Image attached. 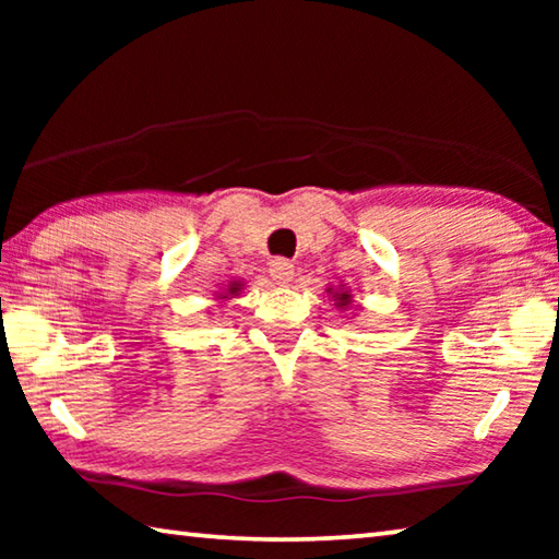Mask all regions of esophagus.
I'll return each instance as SVG.
<instances>
[{
	"mask_svg": "<svg viewBox=\"0 0 559 559\" xmlns=\"http://www.w3.org/2000/svg\"><path fill=\"white\" fill-rule=\"evenodd\" d=\"M269 273H271V278L278 283V286H286V283L293 281V273H296V269H293V263L286 259H273L269 266Z\"/></svg>",
	"mask_w": 559,
	"mask_h": 559,
	"instance_id": "esophagus-1",
	"label": "esophagus"
}]
</instances>
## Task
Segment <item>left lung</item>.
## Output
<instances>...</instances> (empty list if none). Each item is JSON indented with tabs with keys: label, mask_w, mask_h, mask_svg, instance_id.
<instances>
[{
	"label": "left lung",
	"mask_w": 559,
	"mask_h": 559,
	"mask_svg": "<svg viewBox=\"0 0 559 559\" xmlns=\"http://www.w3.org/2000/svg\"><path fill=\"white\" fill-rule=\"evenodd\" d=\"M328 293H333V298H335V306L340 308V310H347V306H353V296H349V290H333V288H328Z\"/></svg>",
	"instance_id": "1"
}]
</instances>
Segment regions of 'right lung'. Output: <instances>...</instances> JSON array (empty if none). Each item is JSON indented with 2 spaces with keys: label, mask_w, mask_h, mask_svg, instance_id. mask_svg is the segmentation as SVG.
Returning a JSON list of instances; mask_svg holds the SVG:
<instances>
[{
  "label": "right lung",
  "mask_w": 559,
  "mask_h": 559,
  "mask_svg": "<svg viewBox=\"0 0 559 559\" xmlns=\"http://www.w3.org/2000/svg\"><path fill=\"white\" fill-rule=\"evenodd\" d=\"M241 286H243V283H239V281H234V283H229V288H226V293H224V296H219V298H234L236 296V293H239L241 290Z\"/></svg>",
  "instance_id": "add662e5"
}]
</instances>
